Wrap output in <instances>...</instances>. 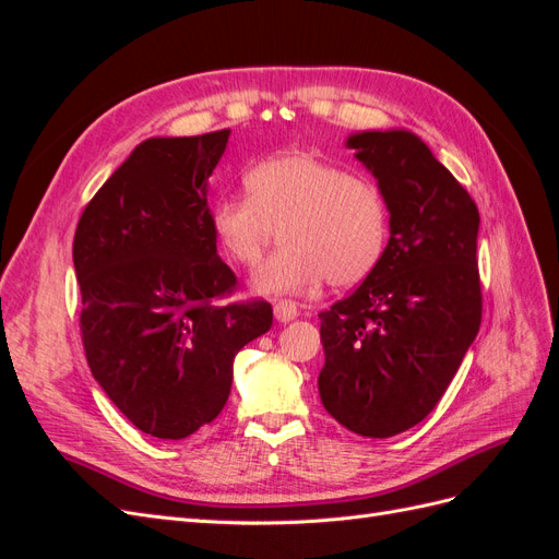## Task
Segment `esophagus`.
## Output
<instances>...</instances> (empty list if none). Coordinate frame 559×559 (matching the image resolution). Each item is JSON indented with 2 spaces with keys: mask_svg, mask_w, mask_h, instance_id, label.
<instances>
[{
  "mask_svg": "<svg viewBox=\"0 0 559 559\" xmlns=\"http://www.w3.org/2000/svg\"><path fill=\"white\" fill-rule=\"evenodd\" d=\"M273 312H275L277 321L286 324V321H294L298 317V306H296L294 300H275Z\"/></svg>",
  "mask_w": 559,
  "mask_h": 559,
  "instance_id": "34e87169",
  "label": "esophagus"
}]
</instances>
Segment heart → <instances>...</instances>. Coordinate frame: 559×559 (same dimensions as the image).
<instances>
[{"mask_svg":"<svg viewBox=\"0 0 559 559\" xmlns=\"http://www.w3.org/2000/svg\"><path fill=\"white\" fill-rule=\"evenodd\" d=\"M247 198H222L210 228L224 257L253 265L280 228V242L251 277L263 296L302 294L321 282H364L389 238V207L376 181L306 151H289L253 165L245 175Z\"/></svg>","mask_w":559,"mask_h":559,"instance_id":"1","label":"heart"}]
</instances>
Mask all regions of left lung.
Here are the masks:
<instances>
[{"label":"left lung","mask_w":559,"mask_h":559,"mask_svg":"<svg viewBox=\"0 0 559 559\" xmlns=\"http://www.w3.org/2000/svg\"><path fill=\"white\" fill-rule=\"evenodd\" d=\"M389 207L382 261L352 296L321 312L319 396L359 436L415 427L445 394L480 329V214L464 186L411 130L345 140Z\"/></svg>","instance_id":"left-lung-1"}]
</instances>
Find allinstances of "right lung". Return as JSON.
Wrapping results in <instances>:
<instances>
[{"label": "right lung", "mask_w": 559, "mask_h": 559, "mask_svg": "<svg viewBox=\"0 0 559 559\" xmlns=\"http://www.w3.org/2000/svg\"><path fill=\"white\" fill-rule=\"evenodd\" d=\"M230 130L148 138L83 210L74 235L91 373L140 431L181 441L224 411L233 359L273 326L265 300L230 302L210 228V177Z\"/></svg>", "instance_id": "right-lung-1"}]
</instances>
